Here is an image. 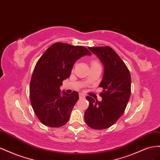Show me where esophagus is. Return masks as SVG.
Returning a JSON list of instances; mask_svg holds the SVG:
<instances>
[{
	"label": "esophagus",
	"mask_w": 160,
	"mask_h": 160,
	"mask_svg": "<svg viewBox=\"0 0 160 160\" xmlns=\"http://www.w3.org/2000/svg\"><path fill=\"white\" fill-rule=\"evenodd\" d=\"M79 97L80 98H85V94H82V93H80L79 94Z\"/></svg>",
	"instance_id": "1"
}]
</instances>
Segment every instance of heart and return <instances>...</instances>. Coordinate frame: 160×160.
Masks as SVG:
<instances>
[{
  "instance_id": "heart-1",
  "label": "heart",
  "mask_w": 160,
  "mask_h": 160,
  "mask_svg": "<svg viewBox=\"0 0 160 160\" xmlns=\"http://www.w3.org/2000/svg\"><path fill=\"white\" fill-rule=\"evenodd\" d=\"M97 64H99V63H98V62L97 60H92V61H91V62H90V65H91V66H95V65H97Z\"/></svg>"
}]
</instances>
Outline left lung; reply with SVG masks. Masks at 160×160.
<instances>
[{"instance_id":"left-lung-1","label":"left lung","mask_w":160,"mask_h":160,"mask_svg":"<svg viewBox=\"0 0 160 160\" xmlns=\"http://www.w3.org/2000/svg\"><path fill=\"white\" fill-rule=\"evenodd\" d=\"M98 56L104 66L103 78L99 87L103 88L98 101L87 96L89 107L84 121L90 128L107 129L124 112L131 95V79L128 68L114 50L108 46L88 48Z\"/></svg>"}]
</instances>
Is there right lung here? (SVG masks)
Returning a JSON list of instances; mask_svg holds the SVG:
<instances>
[{"instance_id":"add662e5","label":"right lung","mask_w":160,"mask_h":160,"mask_svg":"<svg viewBox=\"0 0 160 160\" xmlns=\"http://www.w3.org/2000/svg\"><path fill=\"white\" fill-rule=\"evenodd\" d=\"M85 55L87 48L57 42L52 44L34 68L30 82V100L36 116L43 125L60 127L66 124L72 108L79 99L78 92L67 94L60 87L70 77L75 62Z\"/></svg>"}]
</instances>
